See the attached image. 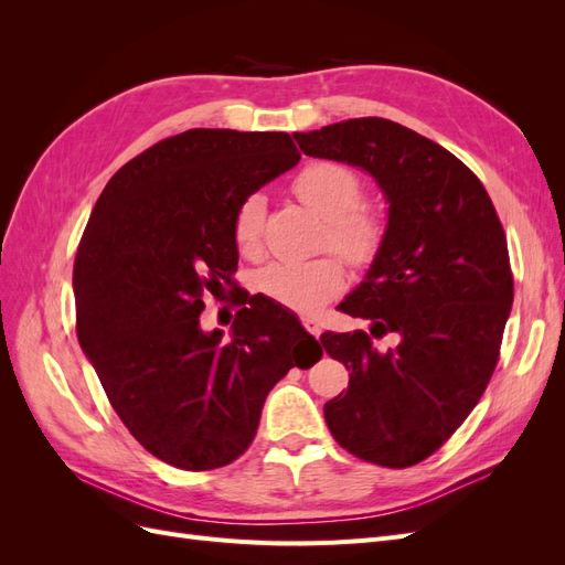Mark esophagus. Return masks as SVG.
I'll list each match as a JSON object with an SVG mask.
<instances>
[{"instance_id":"34e87169","label":"esophagus","mask_w":565,"mask_h":565,"mask_svg":"<svg viewBox=\"0 0 565 565\" xmlns=\"http://www.w3.org/2000/svg\"><path fill=\"white\" fill-rule=\"evenodd\" d=\"M301 322H303V328L309 330L313 337H320L322 328H320V322H318L316 318H311V316H303V318H301Z\"/></svg>"}]
</instances>
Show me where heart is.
I'll list each match as a JSON object with an SVG mask.
<instances>
[{"instance_id": "b5f03b06", "label": "heart", "mask_w": 565, "mask_h": 565, "mask_svg": "<svg viewBox=\"0 0 565 565\" xmlns=\"http://www.w3.org/2000/svg\"><path fill=\"white\" fill-rule=\"evenodd\" d=\"M297 198L320 218L330 221V243L353 264H367L384 241L382 218L361 207L363 181L339 162H311L297 174ZM264 226V198L254 193L235 214V243L243 252L259 245ZM262 292L292 311L313 313L344 287V268L332 256L311 262H276L256 278Z\"/></svg>"}]
</instances>
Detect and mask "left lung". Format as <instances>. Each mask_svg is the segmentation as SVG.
<instances>
[{
    "label": "left lung",
    "mask_w": 565,
    "mask_h": 565,
    "mask_svg": "<svg viewBox=\"0 0 565 565\" xmlns=\"http://www.w3.org/2000/svg\"><path fill=\"white\" fill-rule=\"evenodd\" d=\"M295 141L309 158L363 169L388 204L382 247L339 311L402 341L377 352L361 330L320 337L351 370L324 422L351 455L413 467L467 419L498 365L514 301L502 224L465 162L391 119H344Z\"/></svg>",
    "instance_id": "1"
}]
</instances>
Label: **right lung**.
<instances>
[{
  "label": "right lung",
  "instance_id": "obj_1",
  "mask_svg": "<svg viewBox=\"0 0 565 565\" xmlns=\"http://www.w3.org/2000/svg\"><path fill=\"white\" fill-rule=\"evenodd\" d=\"M299 160L285 131L188 129L129 160L94 204L73 270L77 339L117 417L167 465H231L268 391L318 349L273 303L237 311L228 337L200 324L204 292L237 270L243 200Z\"/></svg>",
  "mask_w": 565,
  "mask_h": 565
}]
</instances>
